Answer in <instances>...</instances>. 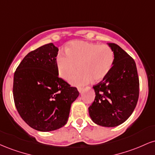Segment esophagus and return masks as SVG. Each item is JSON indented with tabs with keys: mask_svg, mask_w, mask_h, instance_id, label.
<instances>
[{
	"mask_svg": "<svg viewBox=\"0 0 155 155\" xmlns=\"http://www.w3.org/2000/svg\"><path fill=\"white\" fill-rule=\"evenodd\" d=\"M78 91L81 93V92H82V91H83V88L82 87H78Z\"/></svg>",
	"mask_w": 155,
	"mask_h": 155,
	"instance_id": "34e87169",
	"label": "esophagus"
}]
</instances>
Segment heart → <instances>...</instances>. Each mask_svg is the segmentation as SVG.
Returning a JSON list of instances; mask_svg holds the SVG:
<instances>
[{
	"label": "heart",
	"instance_id": "heart-1",
	"mask_svg": "<svg viewBox=\"0 0 155 155\" xmlns=\"http://www.w3.org/2000/svg\"><path fill=\"white\" fill-rule=\"evenodd\" d=\"M114 61V54L108 45H100L83 41H75L69 44L65 52H60L57 58L58 74L68 79L78 68L81 71L70 79L76 86H81L92 79H104L111 71Z\"/></svg>",
	"mask_w": 155,
	"mask_h": 155
}]
</instances>
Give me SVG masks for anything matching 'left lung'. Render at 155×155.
<instances>
[{
	"label": "left lung",
	"instance_id": "1",
	"mask_svg": "<svg viewBox=\"0 0 155 155\" xmlns=\"http://www.w3.org/2000/svg\"><path fill=\"white\" fill-rule=\"evenodd\" d=\"M114 54L111 71L94 85L95 97L89 107L92 120L104 127H115L132 114L139 96V79L133 58L116 44L109 43Z\"/></svg>",
	"mask_w": 155,
	"mask_h": 155
}]
</instances>
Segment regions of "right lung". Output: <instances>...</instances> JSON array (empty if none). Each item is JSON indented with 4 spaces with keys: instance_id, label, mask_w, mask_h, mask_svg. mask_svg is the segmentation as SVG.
<instances>
[{
    "instance_id": "1",
    "label": "right lung",
    "mask_w": 155,
    "mask_h": 155,
    "mask_svg": "<svg viewBox=\"0 0 155 155\" xmlns=\"http://www.w3.org/2000/svg\"><path fill=\"white\" fill-rule=\"evenodd\" d=\"M58 48L49 43L23 58L14 75L13 96L17 111L32 128L54 130L66 124L77 88L58 76Z\"/></svg>"
}]
</instances>
